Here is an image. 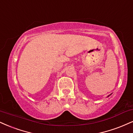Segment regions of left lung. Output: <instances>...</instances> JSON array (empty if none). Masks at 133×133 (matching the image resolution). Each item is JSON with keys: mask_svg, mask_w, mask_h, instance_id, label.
Here are the masks:
<instances>
[{"mask_svg": "<svg viewBox=\"0 0 133 133\" xmlns=\"http://www.w3.org/2000/svg\"><path fill=\"white\" fill-rule=\"evenodd\" d=\"M110 95H111V94H110V95H108V97H109V96H110Z\"/></svg>", "mask_w": 133, "mask_h": 133, "instance_id": "obj_1", "label": "left lung"}]
</instances>
